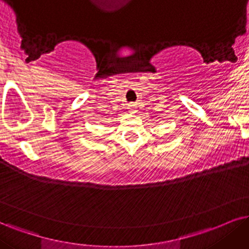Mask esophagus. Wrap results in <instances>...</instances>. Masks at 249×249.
<instances>
[{"mask_svg": "<svg viewBox=\"0 0 249 249\" xmlns=\"http://www.w3.org/2000/svg\"><path fill=\"white\" fill-rule=\"evenodd\" d=\"M128 108H129V112H135V110H136V105H135V104H129V105H128Z\"/></svg>", "mask_w": 249, "mask_h": 249, "instance_id": "obj_1", "label": "esophagus"}]
</instances>
